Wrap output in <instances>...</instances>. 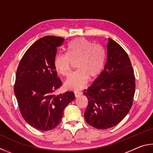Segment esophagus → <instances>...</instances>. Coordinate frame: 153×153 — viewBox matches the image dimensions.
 Segmentation results:
<instances>
[{
	"instance_id": "34e87169",
	"label": "esophagus",
	"mask_w": 153,
	"mask_h": 153,
	"mask_svg": "<svg viewBox=\"0 0 153 153\" xmlns=\"http://www.w3.org/2000/svg\"><path fill=\"white\" fill-rule=\"evenodd\" d=\"M82 95V92L80 91H74V95L76 97H79Z\"/></svg>"
}]
</instances>
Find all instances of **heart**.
<instances>
[{
    "label": "heart",
    "mask_w": 153,
    "mask_h": 153,
    "mask_svg": "<svg viewBox=\"0 0 153 153\" xmlns=\"http://www.w3.org/2000/svg\"><path fill=\"white\" fill-rule=\"evenodd\" d=\"M66 53H56L53 65L59 74L66 76L71 72L72 62L77 69L64 82L66 88L80 90L86 86L89 78L93 79L101 73L105 64L102 48L93 45L85 38H76L69 43Z\"/></svg>",
    "instance_id": "heart-1"
}]
</instances>
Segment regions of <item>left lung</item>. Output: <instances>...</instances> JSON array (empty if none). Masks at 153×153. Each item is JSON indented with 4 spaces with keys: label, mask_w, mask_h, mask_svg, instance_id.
<instances>
[{
    "label": "left lung",
    "mask_w": 153,
    "mask_h": 153,
    "mask_svg": "<svg viewBox=\"0 0 153 153\" xmlns=\"http://www.w3.org/2000/svg\"><path fill=\"white\" fill-rule=\"evenodd\" d=\"M107 41L104 70L83 93L89 101L85 119L100 130L114 127L124 118L132 106L136 88L127 53L114 40Z\"/></svg>",
    "instance_id": "obj_1"
}]
</instances>
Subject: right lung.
<instances>
[{
	"mask_svg": "<svg viewBox=\"0 0 153 153\" xmlns=\"http://www.w3.org/2000/svg\"><path fill=\"white\" fill-rule=\"evenodd\" d=\"M61 37L48 36L29 47L19 64L14 93L23 119L40 131L52 130L60 124L63 111L74 100L73 92L56 95L62 86L53 65Z\"/></svg>",
	"mask_w": 153,
	"mask_h": 153,
	"instance_id": "right-lung-1",
	"label": "right lung"
}]
</instances>
